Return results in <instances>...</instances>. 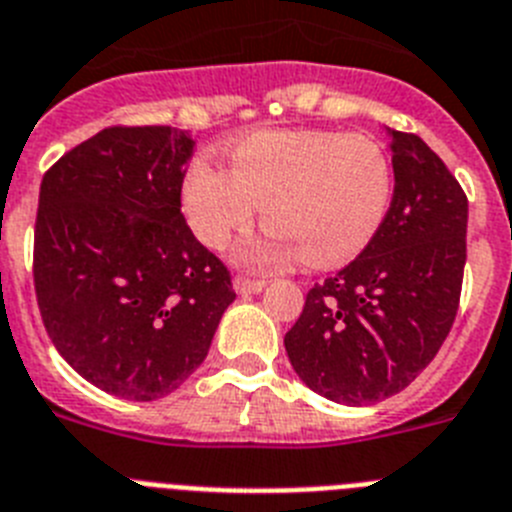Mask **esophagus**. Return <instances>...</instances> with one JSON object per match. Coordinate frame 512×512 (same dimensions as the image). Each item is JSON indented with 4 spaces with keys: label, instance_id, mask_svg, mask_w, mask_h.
<instances>
[{
    "label": "esophagus",
    "instance_id": "1",
    "mask_svg": "<svg viewBox=\"0 0 512 512\" xmlns=\"http://www.w3.org/2000/svg\"><path fill=\"white\" fill-rule=\"evenodd\" d=\"M262 288H265V283H262V281H250V278H234V291H237L239 296H255V293H260Z\"/></svg>",
    "mask_w": 512,
    "mask_h": 512
}]
</instances>
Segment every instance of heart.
Instances as JSON below:
<instances>
[{"instance_id": "heart-1", "label": "heart", "mask_w": 512, "mask_h": 512, "mask_svg": "<svg viewBox=\"0 0 512 512\" xmlns=\"http://www.w3.org/2000/svg\"><path fill=\"white\" fill-rule=\"evenodd\" d=\"M229 170L195 159L180 201L203 244L224 250L234 234L265 213L268 237L244 244L250 268H283L304 257L332 268L361 255L394 195L391 159L368 136L319 128L252 131L229 144Z\"/></svg>"}]
</instances>
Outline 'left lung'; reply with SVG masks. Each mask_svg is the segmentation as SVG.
<instances>
[{
	"label": "left lung",
	"instance_id": "left-lung-1",
	"mask_svg": "<svg viewBox=\"0 0 512 512\" xmlns=\"http://www.w3.org/2000/svg\"><path fill=\"white\" fill-rule=\"evenodd\" d=\"M386 133V221L348 268L306 293L283 340L299 379L348 407L394 397L417 379L451 332L464 278V190L420 136Z\"/></svg>",
	"mask_w": 512,
	"mask_h": 512
}]
</instances>
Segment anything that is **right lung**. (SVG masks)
Here are the masks:
<instances>
[{"label": "right lung", "instance_id": "obj_1", "mask_svg": "<svg viewBox=\"0 0 512 512\" xmlns=\"http://www.w3.org/2000/svg\"><path fill=\"white\" fill-rule=\"evenodd\" d=\"M188 131L105 128L53 164L35 221V293L74 371L131 402L162 399L206 361L229 270L180 211Z\"/></svg>", "mask_w": 512, "mask_h": 512}]
</instances>
